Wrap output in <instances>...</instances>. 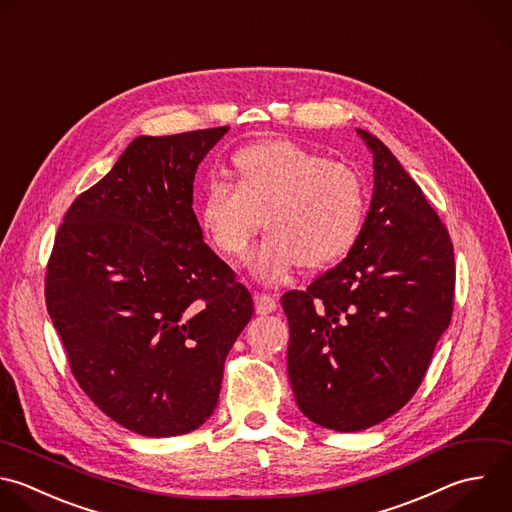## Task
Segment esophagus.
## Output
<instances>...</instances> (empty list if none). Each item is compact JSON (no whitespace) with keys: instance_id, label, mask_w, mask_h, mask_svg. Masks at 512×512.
<instances>
[{"instance_id":"1","label":"esophagus","mask_w":512,"mask_h":512,"mask_svg":"<svg viewBox=\"0 0 512 512\" xmlns=\"http://www.w3.org/2000/svg\"><path fill=\"white\" fill-rule=\"evenodd\" d=\"M254 308H256V314H270L276 310V300L270 296V294H256L254 296Z\"/></svg>"}]
</instances>
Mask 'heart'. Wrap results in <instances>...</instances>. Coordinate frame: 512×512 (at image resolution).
<instances>
[{"instance_id": "1", "label": "heart", "mask_w": 512, "mask_h": 512, "mask_svg": "<svg viewBox=\"0 0 512 512\" xmlns=\"http://www.w3.org/2000/svg\"><path fill=\"white\" fill-rule=\"evenodd\" d=\"M232 170L236 182L204 184L196 214L216 250L232 258L246 252L262 216L268 234L248 256L254 278L274 284L300 264L330 266L358 242L368 194L352 166L292 140H266L240 148Z\"/></svg>"}]
</instances>
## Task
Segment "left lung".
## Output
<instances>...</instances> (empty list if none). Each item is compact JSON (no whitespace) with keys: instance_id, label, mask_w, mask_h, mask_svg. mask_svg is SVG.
Here are the masks:
<instances>
[{"instance_id":"1","label":"left lung","mask_w":512,"mask_h":512,"mask_svg":"<svg viewBox=\"0 0 512 512\" xmlns=\"http://www.w3.org/2000/svg\"><path fill=\"white\" fill-rule=\"evenodd\" d=\"M374 188L346 258L282 296L288 378L304 416L338 432L370 428L420 386L450 324L454 252L418 184L372 134Z\"/></svg>"}]
</instances>
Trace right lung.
<instances>
[{
  "label": "right lung",
  "mask_w": 512,
  "mask_h": 512,
  "mask_svg": "<svg viewBox=\"0 0 512 512\" xmlns=\"http://www.w3.org/2000/svg\"><path fill=\"white\" fill-rule=\"evenodd\" d=\"M228 130L136 138L74 200L48 264L46 304L78 384L142 436L212 416L254 312L192 210L196 170Z\"/></svg>",
  "instance_id": "1"
}]
</instances>
